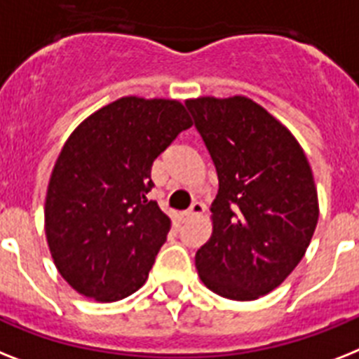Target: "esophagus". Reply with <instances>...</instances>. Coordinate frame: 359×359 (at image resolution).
Instances as JSON below:
<instances>
[{"instance_id":"esophagus-1","label":"esophagus","mask_w":359,"mask_h":359,"mask_svg":"<svg viewBox=\"0 0 359 359\" xmlns=\"http://www.w3.org/2000/svg\"><path fill=\"white\" fill-rule=\"evenodd\" d=\"M203 211H205V205L201 201H192V205L189 207V211L183 212V216H185V220H191L194 216L203 215Z\"/></svg>"}]
</instances>
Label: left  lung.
<instances>
[{"mask_svg":"<svg viewBox=\"0 0 359 359\" xmlns=\"http://www.w3.org/2000/svg\"><path fill=\"white\" fill-rule=\"evenodd\" d=\"M185 104L218 174L198 275L222 297L253 301L283 284L310 245L319 218L312 168L292 132L248 97Z\"/></svg>","mask_w":359,"mask_h":359,"instance_id":"left-lung-1","label":"left lung"}]
</instances>
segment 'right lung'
Segmentation results:
<instances>
[{
  "label": "right lung",
  "instance_id": "1",
  "mask_svg": "<svg viewBox=\"0 0 359 359\" xmlns=\"http://www.w3.org/2000/svg\"><path fill=\"white\" fill-rule=\"evenodd\" d=\"M191 126L180 100L123 97L71 133L46 196L47 244L71 288L114 303L147 283L170 231L148 200L152 163Z\"/></svg>",
  "mask_w": 359,
  "mask_h": 359
}]
</instances>
